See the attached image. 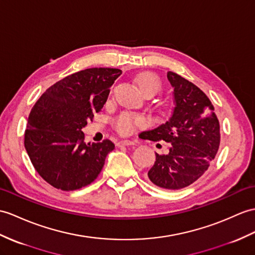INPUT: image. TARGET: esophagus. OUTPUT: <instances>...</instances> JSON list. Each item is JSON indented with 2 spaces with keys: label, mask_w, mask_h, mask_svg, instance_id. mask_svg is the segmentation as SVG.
<instances>
[{
  "label": "esophagus",
  "mask_w": 255,
  "mask_h": 255,
  "mask_svg": "<svg viewBox=\"0 0 255 255\" xmlns=\"http://www.w3.org/2000/svg\"><path fill=\"white\" fill-rule=\"evenodd\" d=\"M134 142L130 140H122L117 143V146H127V145H133Z\"/></svg>",
  "instance_id": "34e87169"
}]
</instances>
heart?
Instances as JSON below:
<instances>
[{
	"label": "heart",
	"instance_id": "1",
	"mask_svg": "<svg viewBox=\"0 0 255 255\" xmlns=\"http://www.w3.org/2000/svg\"><path fill=\"white\" fill-rule=\"evenodd\" d=\"M137 85L141 92L145 96H154L162 88V82L159 77L153 73H142L137 77ZM146 118L139 114L125 112L116 118L115 129L118 133L127 135L132 133L138 127L146 126Z\"/></svg>",
	"mask_w": 255,
	"mask_h": 255
}]
</instances>
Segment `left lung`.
Returning <instances> with one entry per match:
<instances>
[{"label": "left lung", "instance_id": "8db88e82", "mask_svg": "<svg viewBox=\"0 0 255 255\" xmlns=\"http://www.w3.org/2000/svg\"><path fill=\"white\" fill-rule=\"evenodd\" d=\"M174 88V103L169 120L145 131L142 139L169 143L167 154H156L147 173L159 188L178 190L190 186L208 170L220 147V122L208 96L192 82L168 72Z\"/></svg>", "mask_w": 255, "mask_h": 255}]
</instances>
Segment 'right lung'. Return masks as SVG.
<instances>
[{
	"mask_svg": "<svg viewBox=\"0 0 255 255\" xmlns=\"http://www.w3.org/2000/svg\"><path fill=\"white\" fill-rule=\"evenodd\" d=\"M122 75L117 68H88L51 86L35 102L25 130L26 151L34 169L52 187L73 191L90 185L114 143H86L81 129L108 100Z\"/></svg>",
	"mask_w": 255,
	"mask_h": 255,
	"instance_id": "add662e5",
	"label": "right lung"
}]
</instances>
